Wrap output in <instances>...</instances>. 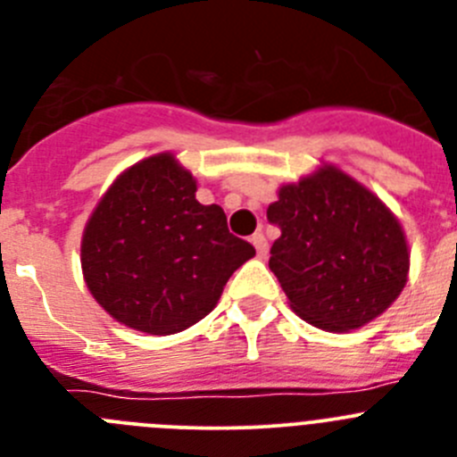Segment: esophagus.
Masks as SVG:
<instances>
[{
  "mask_svg": "<svg viewBox=\"0 0 457 457\" xmlns=\"http://www.w3.org/2000/svg\"><path fill=\"white\" fill-rule=\"evenodd\" d=\"M252 242H253V247H256L258 258H265V256H268L270 245H268V240H265L263 233H253V236H252Z\"/></svg>",
  "mask_w": 457,
  "mask_h": 457,
  "instance_id": "1",
  "label": "esophagus"
}]
</instances>
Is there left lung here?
Listing matches in <instances>:
<instances>
[{"label":"left lung","mask_w":457,"mask_h":457,"mask_svg":"<svg viewBox=\"0 0 457 457\" xmlns=\"http://www.w3.org/2000/svg\"><path fill=\"white\" fill-rule=\"evenodd\" d=\"M268 220L281 231L270 270L302 320L327 332L357 329L405 288L410 252L401 224L338 169L284 185Z\"/></svg>","instance_id":"8db88e82"}]
</instances>
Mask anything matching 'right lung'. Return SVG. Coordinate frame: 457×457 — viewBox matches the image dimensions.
Instances as JSON below:
<instances>
[{
    "label": "right lung",
    "mask_w": 457,
    "mask_h": 457,
    "mask_svg": "<svg viewBox=\"0 0 457 457\" xmlns=\"http://www.w3.org/2000/svg\"><path fill=\"white\" fill-rule=\"evenodd\" d=\"M162 153L120 173L82 237L87 286L109 316L139 332H183L215 309L231 274L256 253L228 233L220 205Z\"/></svg>",
    "instance_id": "obj_1"
}]
</instances>
